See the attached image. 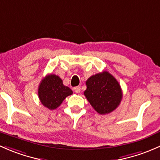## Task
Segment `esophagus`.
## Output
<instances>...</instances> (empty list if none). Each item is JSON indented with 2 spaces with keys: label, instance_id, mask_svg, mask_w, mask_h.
Wrapping results in <instances>:
<instances>
[{
  "label": "esophagus",
  "instance_id": "esophagus-1",
  "mask_svg": "<svg viewBox=\"0 0 160 160\" xmlns=\"http://www.w3.org/2000/svg\"><path fill=\"white\" fill-rule=\"evenodd\" d=\"M74 91H75L76 93H79L81 92V87L80 86H76L74 88Z\"/></svg>",
  "mask_w": 160,
  "mask_h": 160
}]
</instances>
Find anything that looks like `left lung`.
Segmentation results:
<instances>
[{
	"label": "left lung",
	"instance_id": "left-lung-1",
	"mask_svg": "<svg viewBox=\"0 0 160 160\" xmlns=\"http://www.w3.org/2000/svg\"><path fill=\"white\" fill-rule=\"evenodd\" d=\"M86 86L84 95L99 114L112 112L121 102L122 92L119 83L108 72L105 71L88 78Z\"/></svg>",
	"mask_w": 160,
	"mask_h": 160
}]
</instances>
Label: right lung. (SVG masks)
<instances>
[{"label":"right lung","instance_id":"add662e5","mask_svg":"<svg viewBox=\"0 0 160 160\" xmlns=\"http://www.w3.org/2000/svg\"><path fill=\"white\" fill-rule=\"evenodd\" d=\"M72 93L71 88L63 85L60 77L52 74L46 75L42 80L38 92L42 104L50 110L57 108Z\"/></svg>","mask_w":160,"mask_h":160}]
</instances>
